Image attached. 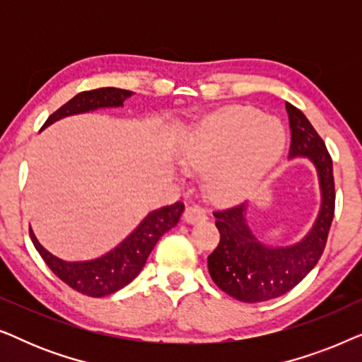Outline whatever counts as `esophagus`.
I'll use <instances>...</instances> for the list:
<instances>
[{"mask_svg":"<svg viewBox=\"0 0 362 362\" xmlns=\"http://www.w3.org/2000/svg\"><path fill=\"white\" fill-rule=\"evenodd\" d=\"M207 212L202 209L201 206H187L185 211V221L189 222V224H196V222L206 221Z\"/></svg>","mask_w":362,"mask_h":362,"instance_id":"34e87169","label":"esophagus"}]
</instances>
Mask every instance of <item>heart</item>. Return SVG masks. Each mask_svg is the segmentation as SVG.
I'll use <instances>...</instances> for the list:
<instances>
[{
	"instance_id": "b5f03b06",
	"label": "heart",
	"mask_w": 362,
	"mask_h": 362,
	"mask_svg": "<svg viewBox=\"0 0 362 362\" xmlns=\"http://www.w3.org/2000/svg\"><path fill=\"white\" fill-rule=\"evenodd\" d=\"M285 130L275 118L252 107L227 108L196 127L187 146V163L197 171H212L217 196L232 199L259 185L285 150Z\"/></svg>"
}]
</instances>
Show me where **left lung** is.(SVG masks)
Instances as JSON below:
<instances>
[{
    "instance_id": "8db88e82",
    "label": "left lung",
    "mask_w": 362,
    "mask_h": 362,
    "mask_svg": "<svg viewBox=\"0 0 362 362\" xmlns=\"http://www.w3.org/2000/svg\"><path fill=\"white\" fill-rule=\"evenodd\" d=\"M290 122V158L306 156L320 175L321 209L313 229L298 244L272 249L260 244L245 224V202L214 211L219 245L207 257L211 279L222 291L244 303L281 296L300 284L323 254L334 216V177L325 141L303 112L286 102Z\"/></svg>"
}]
</instances>
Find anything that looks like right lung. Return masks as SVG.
<instances>
[{
  "label": "right lung",
  "mask_w": 362,
  "mask_h": 362,
  "mask_svg": "<svg viewBox=\"0 0 362 362\" xmlns=\"http://www.w3.org/2000/svg\"><path fill=\"white\" fill-rule=\"evenodd\" d=\"M132 93L133 92L130 90L115 87H103L95 88V90L81 92L67 103H64L59 110L54 112L42 128L61 120L64 117L76 115V113L90 112L105 107H122L125 98L130 97ZM182 211H185V204L181 201L153 211L117 249L108 252L100 259L90 262H64L44 249L31 229H29V235H31L33 244L39 252V255L42 257V260L46 262V265L64 284L78 291V293L100 298V296L115 293L140 274L146 264L148 255L151 254L153 247L156 245V242L160 240V237L165 232L173 229L180 222Z\"/></svg>",
  "instance_id": "1"
}]
</instances>
